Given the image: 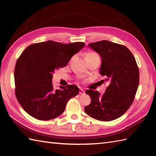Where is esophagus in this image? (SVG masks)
<instances>
[{
  "label": "esophagus",
  "mask_w": 156,
  "mask_h": 156,
  "mask_svg": "<svg viewBox=\"0 0 156 156\" xmlns=\"http://www.w3.org/2000/svg\"><path fill=\"white\" fill-rule=\"evenodd\" d=\"M79 94H85V92H84V90H83V89H80V92H79Z\"/></svg>",
  "instance_id": "34e87169"
}]
</instances>
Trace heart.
Returning a JSON list of instances; mask_svg holds the SVG:
<instances>
[{"mask_svg":"<svg viewBox=\"0 0 156 156\" xmlns=\"http://www.w3.org/2000/svg\"><path fill=\"white\" fill-rule=\"evenodd\" d=\"M97 55H98L97 54H95V53H94V52H88V54L86 55V58L94 57V56H97Z\"/></svg>","mask_w":156,"mask_h":156,"instance_id":"b5f03b06","label":"heart"}]
</instances>
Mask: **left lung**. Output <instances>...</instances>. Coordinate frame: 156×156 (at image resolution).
Listing matches in <instances>:
<instances>
[{"mask_svg": "<svg viewBox=\"0 0 156 156\" xmlns=\"http://www.w3.org/2000/svg\"><path fill=\"white\" fill-rule=\"evenodd\" d=\"M102 59L100 74L108 87L105 92L87 90L90 104L84 108L90 117L110 121L121 117L133 103L140 82V72L133 55L125 46L104 40L88 44Z\"/></svg>", "mask_w": 156, "mask_h": 156, "instance_id": "1", "label": "left lung"}]
</instances>
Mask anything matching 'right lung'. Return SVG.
Segmentation results:
<instances>
[{
    "label": "right lung",
    "mask_w": 156,
    "mask_h": 156,
    "mask_svg": "<svg viewBox=\"0 0 156 156\" xmlns=\"http://www.w3.org/2000/svg\"><path fill=\"white\" fill-rule=\"evenodd\" d=\"M84 45L83 42L64 44L49 40L32 44L23 51L16 61L14 78L16 97L26 112L44 121L63 113L79 88L72 84L55 90L53 74L55 69L65 67Z\"/></svg>",
    "instance_id": "1"
}]
</instances>
